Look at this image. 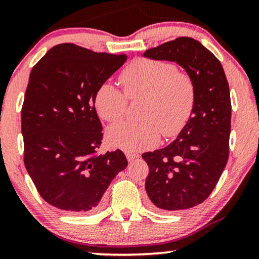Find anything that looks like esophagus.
Masks as SVG:
<instances>
[{
	"mask_svg": "<svg viewBox=\"0 0 259 259\" xmlns=\"http://www.w3.org/2000/svg\"><path fill=\"white\" fill-rule=\"evenodd\" d=\"M125 156H126V159H128L129 162H133V161H135V159H136V158L140 157V155L135 154V152H126Z\"/></svg>",
	"mask_w": 259,
	"mask_h": 259,
	"instance_id": "obj_1",
	"label": "esophagus"
}]
</instances>
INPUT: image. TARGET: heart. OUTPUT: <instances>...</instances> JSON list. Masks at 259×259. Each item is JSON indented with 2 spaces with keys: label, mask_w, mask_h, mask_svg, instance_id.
Segmentation results:
<instances>
[{
  "label": "heart",
  "mask_w": 259,
  "mask_h": 259,
  "mask_svg": "<svg viewBox=\"0 0 259 259\" xmlns=\"http://www.w3.org/2000/svg\"><path fill=\"white\" fill-rule=\"evenodd\" d=\"M124 93L110 83L98 88L95 107L101 118L116 122L124 116L131 100L145 98L140 123L121 122L108 131L112 147L137 152L158 143L161 133L172 137L187 124L195 104V84L190 76L177 71L171 62L138 58L126 67L119 77Z\"/></svg>",
  "instance_id": "obj_1"
}]
</instances>
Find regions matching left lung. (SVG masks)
Segmentation results:
<instances>
[{
    "label": "left lung",
    "mask_w": 259,
    "mask_h": 259,
    "mask_svg": "<svg viewBox=\"0 0 259 259\" xmlns=\"http://www.w3.org/2000/svg\"><path fill=\"white\" fill-rule=\"evenodd\" d=\"M176 63L195 84V104L187 124L165 148L144 152L149 165L145 190L157 210L190 209L209 197L229 157L231 101L221 62L191 37H178L143 53Z\"/></svg>",
    "instance_id": "obj_1"
}]
</instances>
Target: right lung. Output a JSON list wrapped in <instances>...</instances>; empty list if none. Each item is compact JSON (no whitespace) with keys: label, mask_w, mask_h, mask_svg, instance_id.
<instances>
[{"label":"right lung","mask_w":259,"mask_h":259,"mask_svg":"<svg viewBox=\"0 0 259 259\" xmlns=\"http://www.w3.org/2000/svg\"><path fill=\"white\" fill-rule=\"evenodd\" d=\"M126 61L63 43L32 68L22 107L24 165L38 194L70 213H89L128 165L121 150L97 155L103 133L98 88Z\"/></svg>","instance_id":"add662e5"}]
</instances>
